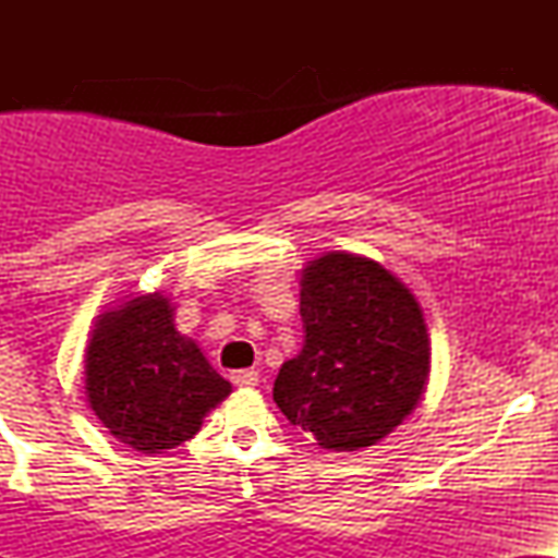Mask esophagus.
<instances>
[{
	"label": "esophagus",
	"mask_w": 558,
	"mask_h": 558,
	"mask_svg": "<svg viewBox=\"0 0 558 558\" xmlns=\"http://www.w3.org/2000/svg\"><path fill=\"white\" fill-rule=\"evenodd\" d=\"M230 380L239 388H254L259 383V373L257 369H239V373L230 375Z\"/></svg>",
	"instance_id": "obj_1"
}]
</instances>
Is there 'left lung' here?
<instances>
[{"label": "left lung", "mask_w": 558, "mask_h": 558, "mask_svg": "<svg viewBox=\"0 0 558 558\" xmlns=\"http://www.w3.org/2000/svg\"><path fill=\"white\" fill-rule=\"evenodd\" d=\"M299 275L304 345L280 367L272 399L319 448L375 446L417 409L430 380L420 301L360 254L325 252Z\"/></svg>", "instance_id": "obj_1"}]
</instances>
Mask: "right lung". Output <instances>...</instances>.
Listing matches in <instances>:
<instances>
[{"label":"right lung","instance_id":"obj_1","mask_svg":"<svg viewBox=\"0 0 558 558\" xmlns=\"http://www.w3.org/2000/svg\"><path fill=\"white\" fill-rule=\"evenodd\" d=\"M83 380L96 420L141 453L194 438L233 390L194 338L178 332L175 306L162 291L131 293L94 319Z\"/></svg>","mask_w":558,"mask_h":558}]
</instances>
